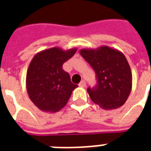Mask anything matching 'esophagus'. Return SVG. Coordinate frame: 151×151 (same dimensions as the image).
I'll list each match as a JSON object with an SVG mask.
<instances>
[{"label": "esophagus", "mask_w": 151, "mask_h": 151, "mask_svg": "<svg viewBox=\"0 0 151 151\" xmlns=\"http://www.w3.org/2000/svg\"><path fill=\"white\" fill-rule=\"evenodd\" d=\"M79 86L81 87H85L86 86V82L85 81H82V82L79 83Z\"/></svg>", "instance_id": "esophagus-1"}]
</instances>
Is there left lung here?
<instances>
[{
    "mask_svg": "<svg viewBox=\"0 0 151 151\" xmlns=\"http://www.w3.org/2000/svg\"><path fill=\"white\" fill-rule=\"evenodd\" d=\"M80 54L95 70L97 85L87 89L90 98L104 110L120 108L132 90V72L126 57L108 46L82 48Z\"/></svg>",
    "mask_w": 151,
    "mask_h": 151,
    "instance_id": "1",
    "label": "left lung"
}]
</instances>
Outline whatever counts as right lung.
<instances>
[{"instance_id": "1", "label": "right lung", "mask_w": 151, "mask_h": 151, "mask_svg": "<svg viewBox=\"0 0 151 151\" xmlns=\"http://www.w3.org/2000/svg\"><path fill=\"white\" fill-rule=\"evenodd\" d=\"M76 52V47L65 51L54 47L38 52L31 60L26 86L29 98L40 110L50 113L59 111L78 87L62 69L63 64Z\"/></svg>"}]
</instances>
